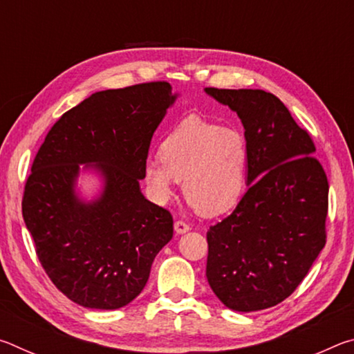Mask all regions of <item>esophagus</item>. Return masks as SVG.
Returning <instances> with one entry per match:
<instances>
[{
  "label": "esophagus",
  "mask_w": 354,
  "mask_h": 354,
  "mask_svg": "<svg viewBox=\"0 0 354 354\" xmlns=\"http://www.w3.org/2000/svg\"><path fill=\"white\" fill-rule=\"evenodd\" d=\"M189 230H190V227H189L187 223H184V221H181V220L175 221V232H176V234H185V232H187Z\"/></svg>",
  "instance_id": "34e87169"
}]
</instances>
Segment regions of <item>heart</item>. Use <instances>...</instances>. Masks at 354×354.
<instances>
[{"label":"heart","mask_w":354,"mask_h":354,"mask_svg":"<svg viewBox=\"0 0 354 354\" xmlns=\"http://www.w3.org/2000/svg\"><path fill=\"white\" fill-rule=\"evenodd\" d=\"M159 158L143 167V179L156 201H169L181 181L184 198L205 217L231 211L241 200L248 147L237 129L189 117L165 134Z\"/></svg>","instance_id":"b5f03b06"}]
</instances>
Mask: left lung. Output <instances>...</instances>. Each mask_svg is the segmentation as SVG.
Segmentation results:
<instances>
[{
	"label": "left lung",
	"mask_w": 354,
	"mask_h": 354,
	"mask_svg": "<svg viewBox=\"0 0 354 354\" xmlns=\"http://www.w3.org/2000/svg\"><path fill=\"white\" fill-rule=\"evenodd\" d=\"M205 92L237 113L248 147V190L232 214L207 231V283L237 313L277 306L326 243L325 170L310 136L273 93Z\"/></svg>",
	"instance_id": "1"
}]
</instances>
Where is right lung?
Here are the masks:
<instances>
[{
    "instance_id": "obj_1",
    "label": "right lung",
    "mask_w": 354,
    "mask_h": 354,
    "mask_svg": "<svg viewBox=\"0 0 354 354\" xmlns=\"http://www.w3.org/2000/svg\"><path fill=\"white\" fill-rule=\"evenodd\" d=\"M176 98L162 81L93 93L57 120L35 156L23 218L53 284L80 306H127L171 241V214L143 196L140 179ZM86 169L104 183L92 201L75 189Z\"/></svg>"
}]
</instances>
